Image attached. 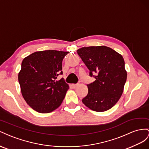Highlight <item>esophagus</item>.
I'll return each mask as SVG.
<instances>
[{"instance_id": "34e87169", "label": "esophagus", "mask_w": 149, "mask_h": 149, "mask_svg": "<svg viewBox=\"0 0 149 149\" xmlns=\"http://www.w3.org/2000/svg\"><path fill=\"white\" fill-rule=\"evenodd\" d=\"M77 84H71V86L72 87V88H75L76 87H77Z\"/></svg>"}]
</instances>
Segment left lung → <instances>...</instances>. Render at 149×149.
Wrapping results in <instances>:
<instances>
[{"mask_svg": "<svg viewBox=\"0 0 149 149\" xmlns=\"http://www.w3.org/2000/svg\"><path fill=\"white\" fill-rule=\"evenodd\" d=\"M77 52L90 71L89 75L95 79L87 85L88 93L82 100L83 104L96 112L111 109L120 99L126 82L124 58L104 45L82 47Z\"/></svg>", "mask_w": 149, "mask_h": 149, "instance_id": "left-lung-1", "label": "left lung"}]
</instances>
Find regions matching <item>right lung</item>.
I'll return each mask as SVG.
<instances>
[{
  "label": "right lung",
  "instance_id": "1",
  "mask_svg": "<svg viewBox=\"0 0 149 149\" xmlns=\"http://www.w3.org/2000/svg\"><path fill=\"white\" fill-rule=\"evenodd\" d=\"M69 52L48 50L36 52L24 58L18 75L24 100L39 113H49L62 102L69 88L62 74V62Z\"/></svg>",
  "mask_w": 149,
  "mask_h": 149
}]
</instances>
